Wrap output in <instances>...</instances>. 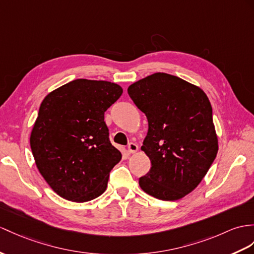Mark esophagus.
I'll return each instance as SVG.
<instances>
[{
    "label": "esophagus",
    "mask_w": 254,
    "mask_h": 254,
    "mask_svg": "<svg viewBox=\"0 0 254 254\" xmlns=\"http://www.w3.org/2000/svg\"><path fill=\"white\" fill-rule=\"evenodd\" d=\"M138 148H139V146L135 144V143H133V142H130V143L128 144V152L130 153V154L137 152Z\"/></svg>",
    "instance_id": "34e87169"
}]
</instances>
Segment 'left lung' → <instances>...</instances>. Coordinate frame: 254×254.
Masks as SVG:
<instances>
[{"label": "left lung", "instance_id": "1", "mask_svg": "<svg viewBox=\"0 0 254 254\" xmlns=\"http://www.w3.org/2000/svg\"><path fill=\"white\" fill-rule=\"evenodd\" d=\"M128 95L148 122L141 150L151 169L139 179L140 188L162 200L182 198L201 182L219 150L207 95L160 72L129 86Z\"/></svg>", "mask_w": 254, "mask_h": 254}]
</instances>
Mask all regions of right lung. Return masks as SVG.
Instances as JSON below:
<instances>
[{
	"label": "right lung",
	"instance_id": "add662e5",
	"mask_svg": "<svg viewBox=\"0 0 254 254\" xmlns=\"http://www.w3.org/2000/svg\"><path fill=\"white\" fill-rule=\"evenodd\" d=\"M122 94L115 83L78 78L41 103L31 150L40 174L63 198L85 202L106 190L122 154L110 142L104 112Z\"/></svg>",
	"mask_w": 254,
	"mask_h": 254
}]
</instances>
